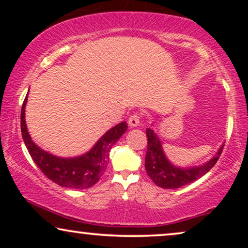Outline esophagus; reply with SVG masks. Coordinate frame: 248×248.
<instances>
[{"mask_svg": "<svg viewBox=\"0 0 248 248\" xmlns=\"http://www.w3.org/2000/svg\"><path fill=\"white\" fill-rule=\"evenodd\" d=\"M141 124V117L139 114H133L132 116L128 118V125L131 127H137Z\"/></svg>", "mask_w": 248, "mask_h": 248, "instance_id": "esophagus-1", "label": "esophagus"}]
</instances>
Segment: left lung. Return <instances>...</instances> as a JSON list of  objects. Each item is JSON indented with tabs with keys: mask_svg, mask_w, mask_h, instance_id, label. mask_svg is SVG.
<instances>
[{
	"mask_svg": "<svg viewBox=\"0 0 248 248\" xmlns=\"http://www.w3.org/2000/svg\"><path fill=\"white\" fill-rule=\"evenodd\" d=\"M145 133H147L148 137L145 170H147L148 176L155 185L167 189L179 188L204 176L218 161L223 149L222 144L215 157H212L205 164L195 166V167L181 168L172 165L168 160V158L166 157L165 152L162 150L161 142L154 130L147 128Z\"/></svg>",
	"mask_w": 248,
	"mask_h": 248,
	"instance_id": "left-lung-1",
	"label": "left lung"
}]
</instances>
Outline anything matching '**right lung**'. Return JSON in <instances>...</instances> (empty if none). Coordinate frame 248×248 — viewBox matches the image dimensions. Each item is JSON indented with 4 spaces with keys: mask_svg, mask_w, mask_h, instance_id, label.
<instances>
[{
    "mask_svg": "<svg viewBox=\"0 0 248 248\" xmlns=\"http://www.w3.org/2000/svg\"><path fill=\"white\" fill-rule=\"evenodd\" d=\"M26 96L21 108V133L32 160L50 181L62 187L84 189L93 186L104 175L109 164V151L127 130L126 122H122L107 131L86 154L74 158H62L40 149L31 140L25 118Z\"/></svg>",
    "mask_w": 248,
    "mask_h": 248,
    "instance_id": "1",
    "label": "right lung"
}]
</instances>
